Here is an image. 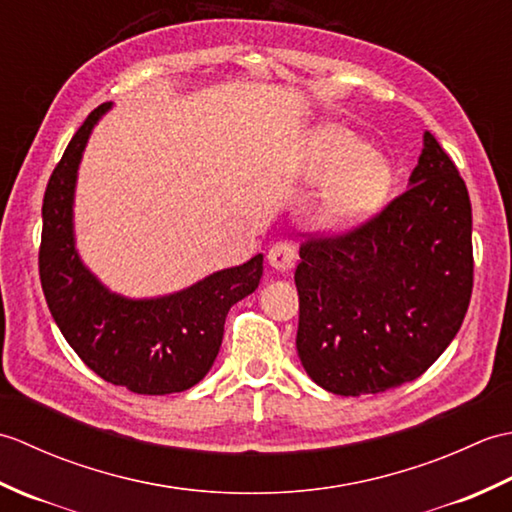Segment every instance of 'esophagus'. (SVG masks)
<instances>
[{
    "label": "esophagus",
    "mask_w": 512,
    "mask_h": 512,
    "mask_svg": "<svg viewBox=\"0 0 512 512\" xmlns=\"http://www.w3.org/2000/svg\"><path fill=\"white\" fill-rule=\"evenodd\" d=\"M268 262H270V266H273L275 270H281V273H286V270H290L292 266H295V262H297L295 248H292V244H288V242L273 244V248L268 250Z\"/></svg>",
    "instance_id": "34e87169"
}]
</instances>
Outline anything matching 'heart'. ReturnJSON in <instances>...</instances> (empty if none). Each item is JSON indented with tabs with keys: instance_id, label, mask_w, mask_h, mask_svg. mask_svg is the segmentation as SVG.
<instances>
[{
	"instance_id": "b5f03b06",
	"label": "heart",
	"mask_w": 512,
	"mask_h": 512,
	"mask_svg": "<svg viewBox=\"0 0 512 512\" xmlns=\"http://www.w3.org/2000/svg\"><path fill=\"white\" fill-rule=\"evenodd\" d=\"M308 176L319 184H332L319 209V220L332 231L361 224L389 187V169L372 156L363 140L345 129H323L312 138Z\"/></svg>"
}]
</instances>
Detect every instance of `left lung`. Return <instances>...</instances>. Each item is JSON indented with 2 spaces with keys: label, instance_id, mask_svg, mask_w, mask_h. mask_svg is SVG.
<instances>
[{
  "label": "left lung",
  "instance_id": "obj_1",
  "mask_svg": "<svg viewBox=\"0 0 512 512\" xmlns=\"http://www.w3.org/2000/svg\"><path fill=\"white\" fill-rule=\"evenodd\" d=\"M471 228L466 184L427 132L405 193L350 231L308 235L297 352L314 383L361 396L427 372L469 310Z\"/></svg>",
  "mask_w": 512,
  "mask_h": 512
}]
</instances>
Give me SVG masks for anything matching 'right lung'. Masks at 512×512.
I'll return each mask as SVG.
<instances>
[{
    "mask_svg": "<svg viewBox=\"0 0 512 512\" xmlns=\"http://www.w3.org/2000/svg\"><path fill=\"white\" fill-rule=\"evenodd\" d=\"M107 110L110 103H103L85 118L48 180L41 209V288L65 341L94 374L134 394L165 396L209 374L226 314L259 286L264 255L176 295L125 299L107 290L81 264L72 231L76 169L92 127Z\"/></svg>",
    "mask_w": 512,
    "mask_h": 512,
    "instance_id": "obj_1",
    "label": "right lung"
}]
</instances>
